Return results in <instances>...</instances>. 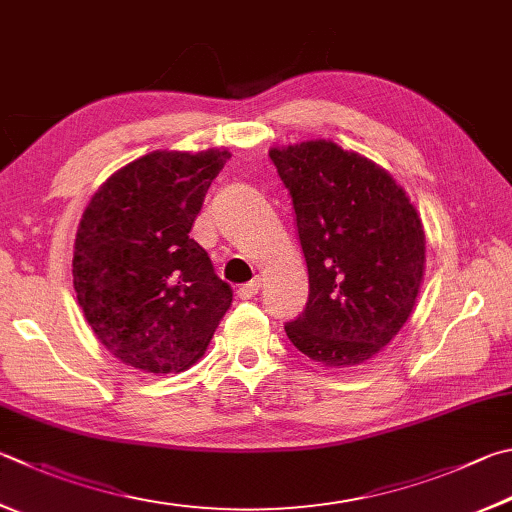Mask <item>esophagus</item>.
I'll return each mask as SVG.
<instances>
[{
	"label": "esophagus",
	"instance_id": "34e87169",
	"mask_svg": "<svg viewBox=\"0 0 512 512\" xmlns=\"http://www.w3.org/2000/svg\"><path fill=\"white\" fill-rule=\"evenodd\" d=\"M259 288H262V280H259V277H255V280H250L248 284L239 286L237 295L241 297V300H253V297L259 293Z\"/></svg>",
	"mask_w": 512,
	"mask_h": 512
}]
</instances>
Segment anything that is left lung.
I'll return each mask as SVG.
<instances>
[{
  "label": "left lung",
  "instance_id": "8db88e82",
  "mask_svg": "<svg viewBox=\"0 0 512 512\" xmlns=\"http://www.w3.org/2000/svg\"><path fill=\"white\" fill-rule=\"evenodd\" d=\"M291 192L309 302L286 336L304 356L349 369L378 356L421 293L425 230L394 176L333 141L271 147Z\"/></svg>",
  "mask_w": 512,
  "mask_h": 512
}]
</instances>
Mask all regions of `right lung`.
Masks as SVG:
<instances>
[{
  "instance_id": "1",
  "label": "right lung",
  "mask_w": 512,
  "mask_h": 512,
  "mask_svg": "<svg viewBox=\"0 0 512 512\" xmlns=\"http://www.w3.org/2000/svg\"><path fill=\"white\" fill-rule=\"evenodd\" d=\"M228 150H156L120 167L82 212L73 288L111 356L147 374H179L232 304L206 250L190 239Z\"/></svg>"
}]
</instances>
